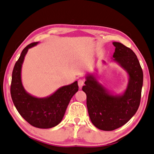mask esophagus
Wrapping results in <instances>:
<instances>
[{"label": "esophagus", "instance_id": "obj_1", "mask_svg": "<svg viewBox=\"0 0 154 154\" xmlns=\"http://www.w3.org/2000/svg\"><path fill=\"white\" fill-rule=\"evenodd\" d=\"M78 86H79L80 88H82V87L84 86V85H85V80H83V79L78 80Z\"/></svg>", "mask_w": 154, "mask_h": 154}]
</instances>
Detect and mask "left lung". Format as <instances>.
Wrapping results in <instances>:
<instances>
[{"label":"left lung","mask_w":154,"mask_h":154,"mask_svg":"<svg viewBox=\"0 0 154 154\" xmlns=\"http://www.w3.org/2000/svg\"><path fill=\"white\" fill-rule=\"evenodd\" d=\"M112 44L115 47L112 61L128 75L126 89L114 94L98 82L94 74L86 75V85L82 87L91 122L103 131L119 128L131 119L140 106L143 86V71L135 54L121 43L114 42Z\"/></svg>","instance_id":"left-lung-1"}]
</instances>
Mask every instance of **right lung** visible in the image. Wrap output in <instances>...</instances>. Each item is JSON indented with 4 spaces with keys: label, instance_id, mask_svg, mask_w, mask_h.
Instances as JSON below:
<instances>
[{
    "label": "right lung",
    "instance_id": "1",
    "mask_svg": "<svg viewBox=\"0 0 154 154\" xmlns=\"http://www.w3.org/2000/svg\"><path fill=\"white\" fill-rule=\"evenodd\" d=\"M39 42L25 47L14 66L11 94L19 114L32 126L40 129L52 128L60 123L72 97L78 91V82L60 87L50 96L39 98L25 91L21 80V69L29 49Z\"/></svg>",
    "mask_w": 154,
    "mask_h": 154
}]
</instances>
